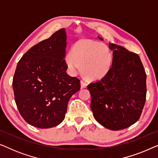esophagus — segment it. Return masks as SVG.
<instances>
[{
    "label": "esophagus",
    "mask_w": 158,
    "mask_h": 158,
    "mask_svg": "<svg viewBox=\"0 0 158 158\" xmlns=\"http://www.w3.org/2000/svg\"><path fill=\"white\" fill-rule=\"evenodd\" d=\"M81 88H87L88 83H86L85 81H81Z\"/></svg>",
    "instance_id": "obj_1"
}]
</instances>
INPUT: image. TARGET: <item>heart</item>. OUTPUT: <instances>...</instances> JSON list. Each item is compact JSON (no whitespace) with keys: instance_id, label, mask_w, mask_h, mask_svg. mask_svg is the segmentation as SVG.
Listing matches in <instances>:
<instances>
[{"instance_id":"obj_1","label":"heart","mask_w":158,"mask_h":158,"mask_svg":"<svg viewBox=\"0 0 158 158\" xmlns=\"http://www.w3.org/2000/svg\"><path fill=\"white\" fill-rule=\"evenodd\" d=\"M71 54L65 60L70 73L77 74L82 66V73L90 81L104 77L113 63V55L109 47L93 40H79L73 47Z\"/></svg>"}]
</instances>
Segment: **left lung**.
Segmentation results:
<instances>
[{
  "label": "left lung",
  "instance_id": "obj_1",
  "mask_svg": "<svg viewBox=\"0 0 158 158\" xmlns=\"http://www.w3.org/2000/svg\"><path fill=\"white\" fill-rule=\"evenodd\" d=\"M109 47L113 52L111 70L100 81L90 83L88 89L94 118L103 127L116 131L139 118L146 100L147 76L139 55L112 43Z\"/></svg>",
  "mask_w": 158,
  "mask_h": 158
}]
</instances>
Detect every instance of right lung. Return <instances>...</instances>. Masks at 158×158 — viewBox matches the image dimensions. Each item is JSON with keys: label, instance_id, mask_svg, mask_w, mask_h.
<instances>
[{"label": "right lung", "instance_id": "obj_1", "mask_svg": "<svg viewBox=\"0 0 158 158\" xmlns=\"http://www.w3.org/2000/svg\"><path fill=\"white\" fill-rule=\"evenodd\" d=\"M64 29L32 47L21 58L13 79L15 101L26 122L40 129L64 120L68 101L81 88L80 80L67 74Z\"/></svg>", "mask_w": 158, "mask_h": 158}]
</instances>
